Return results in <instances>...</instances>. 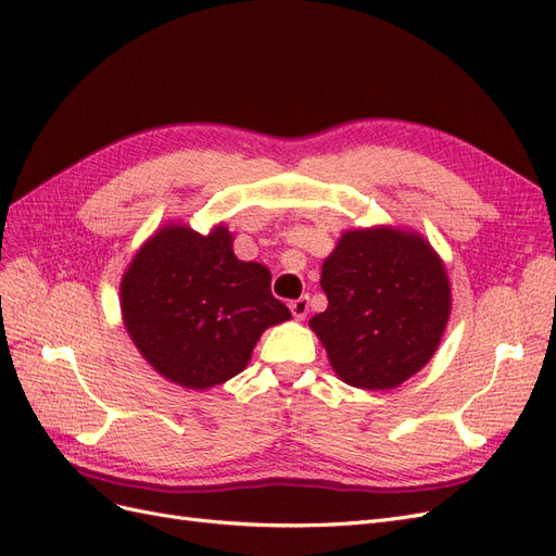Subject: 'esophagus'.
<instances>
[{"instance_id": "esophagus-1", "label": "esophagus", "mask_w": 556, "mask_h": 556, "mask_svg": "<svg viewBox=\"0 0 556 556\" xmlns=\"http://www.w3.org/2000/svg\"><path fill=\"white\" fill-rule=\"evenodd\" d=\"M308 308H311L308 296H299V299L290 301V311H292L294 319H304L308 315Z\"/></svg>"}]
</instances>
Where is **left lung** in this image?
Listing matches in <instances>:
<instances>
[{
    "label": "left lung",
    "instance_id": "1",
    "mask_svg": "<svg viewBox=\"0 0 556 556\" xmlns=\"http://www.w3.org/2000/svg\"><path fill=\"white\" fill-rule=\"evenodd\" d=\"M319 285L329 306L311 327L343 382L392 390L439 348L450 282L431 245L415 233L345 231L325 260Z\"/></svg>",
    "mask_w": 556,
    "mask_h": 556
}]
</instances>
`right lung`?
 Instances as JSON below:
<instances>
[{
  "mask_svg": "<svg viewBox=\"0 0 556 556\" xmlns=\"http://www.w3.org/2000/svg\"><path fill=\"white\" fill-rule=\"evenodd\" d=\"M121 296L141 355L190 390L241 374L262 331L290 319L268 268L237 260L225 227H164L137 252Z\"/></svg>",
  "mask_w": 556,
  "mask_h": 556,
  "instance_id": "1",
  "label": "right lung"
}]
</instances>
